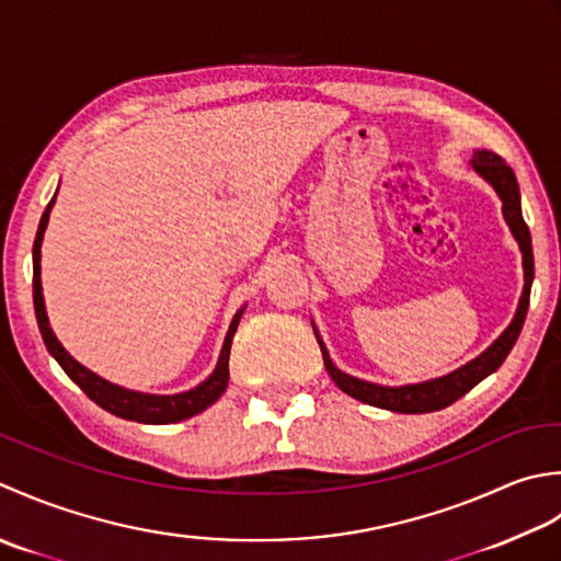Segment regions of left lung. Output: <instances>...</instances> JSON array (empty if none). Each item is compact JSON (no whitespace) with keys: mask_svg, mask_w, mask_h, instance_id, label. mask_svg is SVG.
I'll return each instance as SVG.
<instances>
[{"mask_svg":"<svg viewBox=\"0 0 561 561\" xmlns=\"http://www.w3.org/2000/svg\"><path fill=\"white\" fill-rule=\"evenodd\" d=\"M472 169L484 181H489L494 191L499 193L501 203H504V220L511 227L513 237L523 251V271H525V285H523V295L518 302L516 317L508 324V329L501 334L494 344H491L482 356H477L467 365H462L460 370H455L450 375L436 377V380L428 382H419V385H404V387H382L375 382H365L358 380V377L341 373L334 363L329 358V351L322 344V339L317 334L319 348H322L327 373L331 375V380L339 385V390H344L348 397L358 399L363 404H373L387 411H397V414H428V411H438L450 407L457 402L462 394L472 390L477 382H482L486 375L494 373L501 363L506 360L511 353L513 344L523 329L525 314H528V305H530V285L535 278V261H533V242H530V230L523 220V210H520V191H518V181L513 169L501 159L499 154L489 152V150H477L470 159Z\"/></svg>","mask_w":561,"mask_h":561,"instance_id":"left-lung-1","label":"left lung"}]
</instances>
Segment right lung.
<instances>
[{
  "mask_svg": "<svg viewBox=\"0 0 561 561\" xmlns=\"http://www.w3.org/2000/svg\"><path fill=\"white\" fill-rule=\"evenodd\" d=\"M53 203L55 198L48 203V208H45L38 232H36V242H33V307H36V319H38L41 336L45 341V348H48L50 356L60 363V368L67 373V377L82 387L91 402H96L101 409H106L121 419L137 421V424H176V421L196 416L201 411L208 409L213 402H217L220 394L227 390V382H230V348H232V336L237 331L239 319H242V310H239L232 319L230 331H227L225 336L220 360H217V368L213 370V375L198 387H193V390L179 392V394H145V392L125 390V387L113 385L104 380V377H99L96 373L87 370L82 363H77L70 353L62 348L60 341H57L53 334L48 314H45L43 285H41V244H43L45 227H48V220H50Z\"/></svg>",
  "mask_w": 561,
  "mask_h": 561,
  "instance_id": "add662e5",
  "label": "right lung"
}]
</instances>
